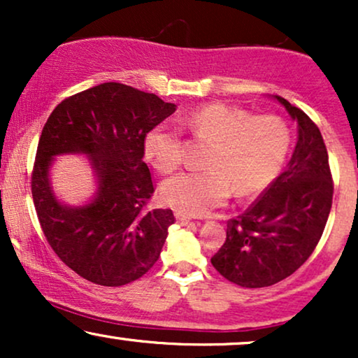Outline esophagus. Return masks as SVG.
Returning <instances> with one entry per match:
<instances>
[{
  "label": "esophagus",
  "instance_id": "obj_1",
  "mask_svg": "<svg viewBox=\"0 0 358 358\" xmlns=\"http://www.w3.org/2000/svg\"><path fill=\"white\" fill-rule=\"evenodd\" d=\"M176 222H178V224H182V225H185V224H188V222H190V217H187V215H183V213H176Z\"/></svg>",
  "mask_w": 358,
  "mask_h": 358
}]
</instances>
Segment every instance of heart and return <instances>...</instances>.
<instances>
[{"instance_id":"b5f03b06","label":"heart","mask_w":358,"mask_h":358,"mask_svg":"<svg viewBox=\"0 0 358 358\" xmlns=\"http://www.w3.org/2000/svg\"><path fill=\"white\" fill-rule=\"evenodd\" d=\"M183 126L195 141L208 143L207 170L182 173L163 183L162 199L183 215H203L234 192L250 196L276 180L291 146L285 119L273 114L252 116L225 104L192 110ZM145 155L159 173H173L185 159V141L171 124L155 126L145 138Z\"/></svg>"}]
</instances>
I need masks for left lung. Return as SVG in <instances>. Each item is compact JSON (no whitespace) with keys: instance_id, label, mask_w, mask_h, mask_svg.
<instances>
[{"instance_id":"obj_1","label":"left lung","mask_w":358,"mask_h":358,"mask_svg":"<svg viewBox=\"0 0 358 358\" xmlns=\"http://www.w3.org/2000/svg\"><path fill=\"white\" fill-rule=\"evenodd\" d=\"M298 122V143L286 170L237 219L212 264L225 279L244 287L282 281L305 264L322 239L334 199L327 146L318 126L282 97Z\"/></svg>"}]
</instances>
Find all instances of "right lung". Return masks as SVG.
<instances>
[{"label":"right lung","instance_id":"right-lung-1","mask_svg":"<svg viewBox=\"0 0 358 358\" xmlns=\"http://www.w3.org/2000/svg\"><path fill=\"white\" fill-rule=\"evenodd\" d=\"M176 110L156 94L106 82L67 97L45 122L31 195L40 227L65 266L94 285L124 286L153 268L175 222L170 208H148L155 193L145 162L146 134ZM87 154L98 193L82 208L62 206L48 183L53 155Z\"/></svg>","mask_w":358,"mask_h":358}]
</instances>
